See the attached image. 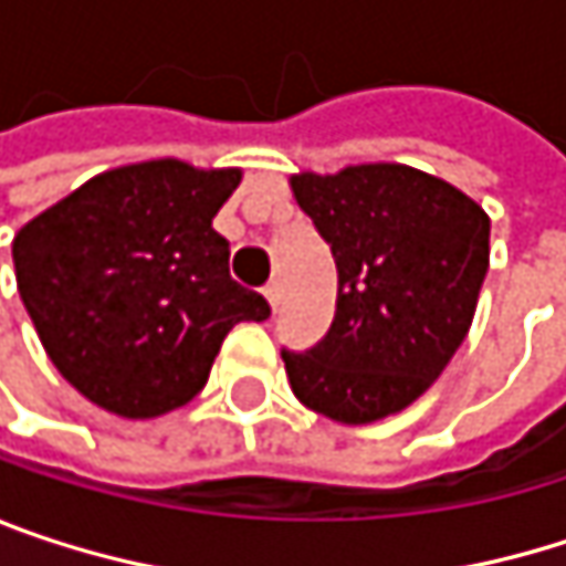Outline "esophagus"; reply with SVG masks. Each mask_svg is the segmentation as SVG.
Segmentation results:
<instances>
[{"label":"esophagus","instance_id":"34e87169","mask_svg":"<svg viewBox=\"0 0 566 566\" xmlns=\"http://www.w3.org/2000/svg\"><path fill=\"white\" fill-rule=\"evenodd\" d=\"M265 297H269V304L279 311V304H282V284L279 282H269L265 284Z\"/></svg>","mask_w":566,"mask_h":566}]
</instances>
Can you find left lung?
Listing matches in <instances>:
<instances>
[{"mask_svg":"<svg viewBox=\"0 0 566 566\" xmlns=\"http://www.w3.org/2000/svg\"><path fill=\"white\" fill-rule=\"evenodd\" d=\"M337 265L334 324L282 347L294 396L357 426L426 394L465 340L489 272V216L455 186L399 164L291 179Z\"/></svg>","mask_w":566,"mask_h":566,"instance_id":"8db88e82","label":"left lung"}]
</instances>
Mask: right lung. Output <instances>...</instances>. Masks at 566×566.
<instances>
[{
    "mask_svg": "<svg viewBox=\"0 0 566 566\" xmlns=\"http://www.w3.org/2000/svg\"><path fill=\"white\" fill-rule=\"evenodd\" d=\"M239 170L150 160L101 172L12 242L22 304L57 367L91 402L164 416L209 380L226 334L272 314L229 275L212 229Z\"/></svg>",
    "mask_w": 566,
    "mask_h": 566,
    "instance_id": "right-lung-1",
    "label": "right lung"
}]
</instances>
